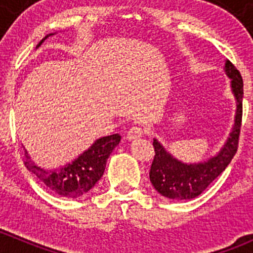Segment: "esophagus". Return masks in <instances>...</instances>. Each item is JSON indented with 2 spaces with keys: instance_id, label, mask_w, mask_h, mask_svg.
Masks as SVG:
<instances>
[{
  "instance_id": "obj_1",
  "label": "esophagus",
  "mask_w": 253,
  "mask_h": 253,
  "mask_svg": "<svg viewBox=\"0 0 253 253\" xmlns=\"http://www.w3.org/2000/svg\"><path fill=\"white\" fill-rule=\"evenodd\" d=\"M143 136V129L141 127H131V128L128 129V132H127V138L129 139V141H134V139L137 138H141Z\"/></svg>"
}]
</instances>
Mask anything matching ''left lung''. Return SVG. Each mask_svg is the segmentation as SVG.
<instances>
[{
    "instance_id": "obj_1",
    "label": "left lung",
    "mask_w": 253,
    "mask_h": 253,
    "mask_svg": "<svg viewBox=\"0 0 253 253\" xmlns=\"http://www.w3.org/2000/svg\"><path fill=\"white\" fill-rule=\"evenodd\" d=\"M224 72L230 79V90L235 99L236 110L230 133L215 154L200 162L185 163L172 155L157 138L153 139L155 155L149 178L155 190L164 197L174 201L196 198L226 169L235 155L242 119L244 82L229 60H225Z\"/></svg>"
}]
</instances>
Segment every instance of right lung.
<instances>
[{"label":"right lung","mask_w":253,"mask_h":253,"mask_svg":"<svg viewBox=\"0 0 253 253\" xmlns=\"http://www.w3.org/2000/svg\"><path fill=\"white\" fill-rule=\"evenodd\" d=\"M56 33L47 34L39 44L37 48ZM121 141V136L119 133L111 136L100 137L96 139L90 147L79 154L72 163L56 168V169L47 170L39 167L28 150H25V167L32 174H34L44 183L48 190L57 193L61 197L66 198H78L85 195L88 191L95 186L104 175L106 162L110 157L112 150Z\"/></svg>","instance_id":"add662e5"}]
</instances>
